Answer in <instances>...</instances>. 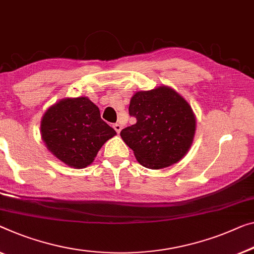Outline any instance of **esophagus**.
<instances>
[{"mask_svg":"<svg viewBox=\"0 0 254 254\" xmlns=\"http://www.w3.org/2000/svg\"><path fill=\"white\" fill-rule=\"evenodd\" d=\"M113 127L115 128V131L117 132V133H120L121 130H122V126H121V124H119V123H115L114 127Z\"/></svg>","mask_w":254,"mask_h":254,"instance_id":"obj_1","label":"esophagus"}]
</instances>
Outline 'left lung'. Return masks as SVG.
<instances>
[{
	"label": "left lung",
	"mask_w": 254,
	"mask_h": 254,
	"mask_svg": "<svg viewBox=\"0 0 254 254\" xmlns=\"http://www.w3.org/2000/svg\"><path fill=\"white\" fill-rule=\"evenodd\" d=\"M137 122L121 131L123 141L145 168L158 170L179 162L190 148L196 130L194 112L177 91L161 85L138 91L128 106Z\"/></svg>",
	"instance_id": "left-lung-1"
}]
</instances>
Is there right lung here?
Masks as SVG:
<instances>
[{
	"mask_svg": "<svg viewBox=\"0 0 254 254\" xmlns=\"http://www.w3.org/2000/svg\"><path fill=\"white\" fill-rule=\"evenodd\" d=\"M115 130L101 120L99 108L88 97L65 98L52 105L41 121V135L55 156L68 166L92 163Z\"/></svg>",
	"mask_w": 254,
	"mask_h": 254,
	"instance_id": "add662e5",
	"label": "right lung"
}]
</instances>
